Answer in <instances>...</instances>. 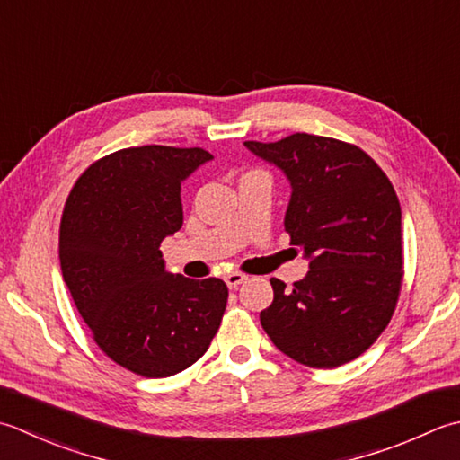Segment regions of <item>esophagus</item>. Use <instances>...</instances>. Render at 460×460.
<instances>
[{"label": "esophagus", "mask_w": 460, "mask_h": 460, "mask_svg": "<svg viewBox=\"0 0 460 460\" xmlns=\"http://www.w3.org/2000/svg\"><path fill=\"white\" fill-rule=\"evenodd\" d=\"M247 281V275L245 273H239V271H233L225 275V283H227L229 289H237L241 283Z\"/></svg>", "instance_id": "34e87169"}]
</instances>
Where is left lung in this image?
Wrapping results in <instances>:
<instances>
[{
	"mask_svg": "<svg viewBox=\"0 0 460 460\" xmlns=\"http://www.w3.org/2000/svg\"><path fill=\"white\" fill-rule=\"evenodd\" d=\"M245 147L289 179L285 231L309 259L293 289L271 279L273 303L261 325L301 365L353 361L389 325L401 293V205L389 177L363 149L321 135Z\"/></svg>",
	"mask_w": 460,
	"mask_h": 460,
	"instance_id": "obj_1",
	"label": "left lung"
}]
</instances>
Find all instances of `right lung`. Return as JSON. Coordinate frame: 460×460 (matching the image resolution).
<instances>
[{
  "label": "right lung",
  "instance_id": "right-lung-1",
  "mask_svg": "<svg viewBox=\"0 0 460 460\" xmlns=\"http://www.w3.org/2000/svg\"><path fill=\"white\" fill-rule=\"evenodd\" d=\"M211 159L201 147L115 151L84 171L63 207V281L99 349L135 375L185 371L221 325L227 285L169 273L159 251L183 225L181 181Z\"/></svg>",
  "mask_w": 460,
  "mask_h": 460
}]
</instances>
